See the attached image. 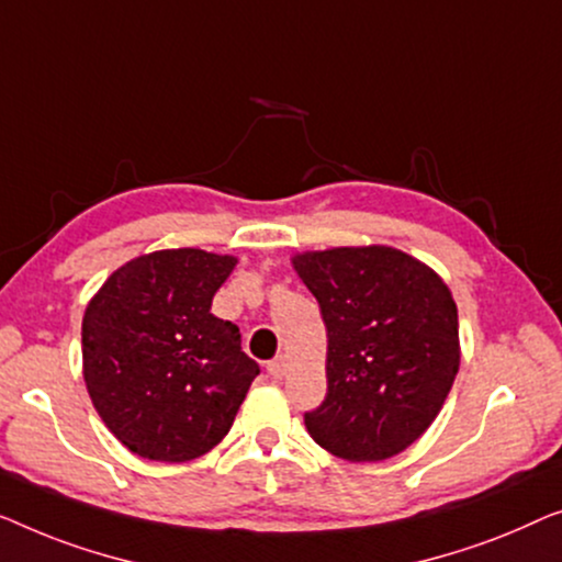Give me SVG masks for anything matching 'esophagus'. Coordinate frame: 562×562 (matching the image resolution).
<instances>
[{
    "label": "esophagus",
    "instance_id": "esophagus-1",
    "mask_svg": "<svg viewBox=\"0 0 562 562\" xmlns=\"http://www.w3.org/2000/svg\"><path fill=\"white\" fill-rule=\"evenodd\" d=\"M284 371H288V359H284V357H278L274 361L267 363V374H270L272 379L284 376Z\"/></svg>",
    "mask_w": 562,
    "mask_h": 562
}]
</instances>
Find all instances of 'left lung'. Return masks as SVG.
I'll return each mask as SVG.
<instances>
[{"instance_id":"1","label":"left lung","mask_w":562,"mask_h":562,"mask_svg":"<svg viewBox=\"0 0 562 562\" xmlns=\"http://www.w3.org/2000/svg\"><path fill=\"white\" fill-rule=\"evenodd\" d=\"M328 330L323 405L311 438L351 463L384 461L436 420L461 363L448 284L394 247H334L292 257Z\"/></svg>"}]
</instances>
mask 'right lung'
I'll return each instance as SVG.
<instances>
[{"mask_svg":"<svg viewBox=\"0 0 562 562\" xmlns=\"http://www.w3.org/2000/svg\"><path fill=\"white\" fill-rule=\"evenodd\" d=\"M236 257L149 251L109 274L81 326L83 379L114 438L149 461L209 453L232 428L257 361L234 323L211 313Z\"/></svg>","mask_w":562,"mask_h":562,"instance_id":"add662e5","label":"right lung"}]
</instances>
